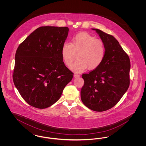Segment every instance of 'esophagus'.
<instances>
[{"instance_id":"1","label":"esophagus","mask_w":146,"mask_h":146,"mask_svg":"<svg viewBox=\"0 0 146 146\" xmlns=\"http://www.w3.org/2000/svg\"><path fill=\"white\" fill-rule=\"evenodd\" d=\"M74 76L75 78H78V77H79V76H80V75H79V74H78L75 73V74H74Z\"/></svg>"}]
</instances>
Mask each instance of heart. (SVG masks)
Segmentation results:
<instances>
[{"label":"heart","instance_id":"b5f03b06","mask_svg":"<svg viewBox=\"0 0 146 146\" xmlns=\"http://www.w3.org/2000/svg\"><path fill=\"white\" fill-rule=\"evenodd\" d=\"M61 54L63 61L70 67L76 58L78 60L71 67V70L82 72L87 68L96 69L103 62L106 54L104 42L86 32L74 35L70 39V44H63Z\"/></svg>","mask_w":146,"mask_h":146}]
</instances>
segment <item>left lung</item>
Masks as SVG:
<instances>
[{"mask_svg": "<svg viewBox=\"0 0 146 146\" xmlns=\"http://www.w3.org/2000/svg\"><path fill=\"white\" fill-rule=\"evenodd\" d=\"M99 35L106 48L102 64L89 73L82 74L84 84L80 92L85 106L92 111L108 110L118 104L128 89L130 60L111 35L92 28Z\"/></svg>", "mask_w": 146, "mask_h": 146, "instance_id": "left-lung-1", "label": "left lung"}]
</instances>
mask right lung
Here are the masks:
<instances>
[{
    "label": "right lung",
    "instance_id": "1",
    "mask_svg": "<svg viewBox=\"0 0 146 146\" xmlns=\"http://www.w3.org/2000/svg\"><path fill=\"white\" fill-rule=\"evenodd\" d=\"M68 31L67 27H39L16 50L14 83L33 107L44 109L54 104L73 78V73L65 66L61 54Z\"/></svg>",
    "mask_w": 146,
    "mask_h": 146
}]
</instances>
